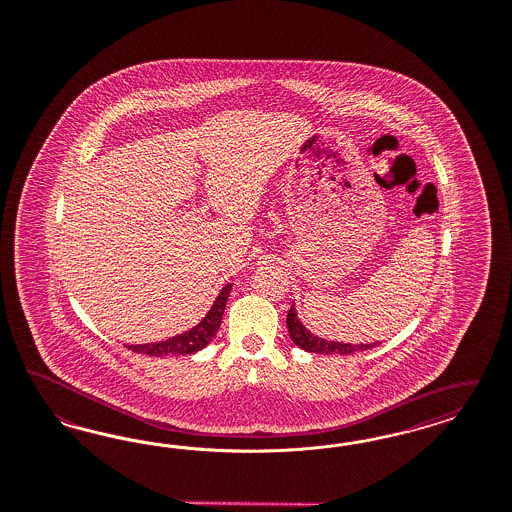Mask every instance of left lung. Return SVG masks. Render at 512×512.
<instances>
[{"label": "left lung", "instance_id": "8db88e82", "mask_svg": "<svg viewBox=\"0 0 512 512\" xmlns=\"http://www.w3.org/2000/svg\"><path fill=\"white\" fill-rule=\"evenodd\" d=\"M287 329H289V336L291 340L302 348L304 352L312 353H325V355H333V353H340V355H350V353L363 352V350H371L376 344H344V342H336V340H325L321 336L312 335L302 323H300L295 304L291 306V310L287 312Z\"/></svg>", "mask_w": 512, "mask_h": 512}]
</instances>
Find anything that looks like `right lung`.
Listing matches in <instances>:
<instances>
[{
	"mask_svg": "<svg viewBox=\"0 0 512 512\" xmlns=\"http://www.w3.org/2000/svg\"><path fill=\"white\" fill-rule=\"evenodd\" d=\"M230 289H232V283H227L221 289V293L217 295L210 312L204 316V319L198 325H194L193 329H189L181 335L160 340V342L130 344L128 348L132 352L145 353V355H153V357L189 355V353L200 352L202 348H206L212 342L213 336L217 335V331L221 327V319H223V312H225V304L229 300Z\"/></svg>",
	"mask_w": 512,
	"mask_h": 512,
	"instance_id": "add662e5",
	"label": "right lung"
}]
</instances>
